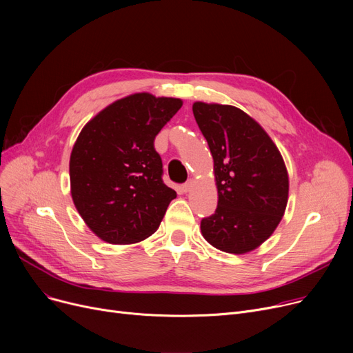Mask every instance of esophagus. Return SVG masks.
Segmentation results:
<instances>
[{
    "label": "esophagus",
    "instance_id": "1",
    "mask_svg": "<svg viewBox=\"0 0 353 353\" xmlns=\"http://www.w3.org/2000/svg\"><path fill=\"white\" fill-rule=\"evenodd\" d=\"M193 186H194V181H193V180H188L186 183L183 184V188H181V189H183V192H184V193H189V192L192 190V188H193Z\"/></svg>",
    "mask_w": 353,
    "mask_h": 353
}]
</instances>
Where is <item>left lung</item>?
I'll return each instance as SVG.
<instances>
[{
    "mask_svg": "<svg viewBox=\"0 0 353 353\" xmlns=\"http://www.w3.org/2000/svg\"><path fill=\"white\" fill-rule=\"evenodd\" d=\"M193 114L210 148L219 197L214 214L201 220V234L221 252L249 253L266 242L285 214V160L266 130L243 110L196 101Z\"/></svg>",
    "mask_w": 353,
    "mask_h": 353,
    "instance_id": "8db88e82",
    "label": "left lung"
}]
</instances>
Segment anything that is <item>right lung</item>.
Instances as JSON below:
<instances>
[{
    "mask_svg": "<svg viewBox=\"0 0 353 353\" xmlns=\"http://www.w3.org/2000/svg\"><path fill=\"white\" fill-rule=\"evenodd\" d=\"M183 100L134 92L108 104L80 132L70 156L72 203L111 245H133L160 226L176 192L161 180L154 139Z\"/></svg>",
    "mask_w": 353,
    "mask_h": 353,
    "instance_id": "1",
    "label": "right lung"
}]
</instances>
